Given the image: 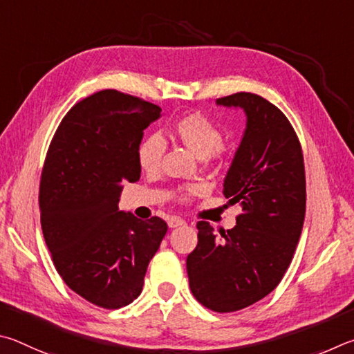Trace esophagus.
Here are the masks:
<instances>
[{"label":"esophagus","instance_id":"esophagus-1","mask_svg":"<svg viewBox=\"0 0 354 354\" xmlns=\"http://www.w3.org/2000/svg\"><path fill=\"white\" fill-rule=\"evenodd\" d=\"M185 224H187V222H185L182 218H178V216H171V218L167 219V225H169V228H176Z\"/></svg>","mask_w":354,"mask_h":354}]
</instances>
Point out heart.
<instances>
[{
	"label": "heart",
	"mask_w": 354,
	"mask_h": 354,
	"mask_svg": "<svg viewBox=\"0 0 354 354\" xmlns=\"http://www.w3.org/2000/svg\"><path fill=\"white\" fill-rule=\"evenodd\" d=\"M167 132L197 157L205 158L212 163H224L232 155V147L222 141L221 129L202 113L180 116L171 124ZM163 152L165 145L160 136L152 135L142 140L136 149V160L141 169L145 172L157 171ZM201 193L202 188L199 185H183L177 189V199L187 203Z\"/></svg>",
	"instance_id": "b5f03b06"
}]
</instances>
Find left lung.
Segmentation results:
<instances>
[{"instance_id": "obj_1", "label": "left lung", "mask_w": 354, "mask_h": 354, "mask_svg": "<svg viewBox=\"0 0 354 354\" xmlns=\"http://www.w3.org/2000/svg\"><path fill=\"white\" fill-rule=\"evenodd\" d=\"M243 107L247 129L224 182L241 203L233 230L214 234L197 222V245L187 258L191 292L214 313H234L264 299L286 274L306 212L305 161L299 136L283 111L253 93L219 97Z\"/></svg>"}]
</instances>
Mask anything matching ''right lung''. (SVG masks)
I'll use <instances>...</instances> for the list:
<instances>
[{"instance_id": "1", "label": "right lung", "mask_w": 354, "mask_h": 354, "mask_svg": "<svg viewBox=\"0 0 354 354\" xmlns=\"http://www.w3.org/2000/svg\"><path fill=\"white\" fill-rule=\"evenodd\" d=\"M161 109L118 90L74 104L43 163L39 205L43 238L71 290L99 308L127 306L141 294L149 261L167 224L118 209L121 183L138 182L136 149Z\"/></svg>"}]
</instances>
